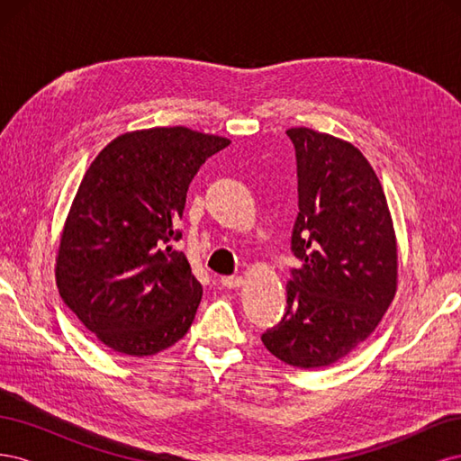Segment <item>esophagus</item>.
Returning a JSON list of instances; mask_svg holds the SVG:
<instances>
[{
    "mask_svg": "<svg viewBox=\"0 0 461 461\" xmlns=\"http://www.w3.org/2000/svg\"><path fill=\"white\" fill-rule=\"evenodd\" d=\"M221 285L225 288H239L244 285L242 276H221Z\"/></svg>",
    "mask_w": 461,
    "mask_h": 461,
    "instance_id": "obj_1",
    "label": "esophagus"
}]
</instances>
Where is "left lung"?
I'll list each match as a JSON object with an SVG mask.
<instances>
[{"mask_svg":"<svg viewBox=\"0 0 461 461\" xmlns=\"http://www.w3.org/2000/svg\"><path fill=\"white\" fill-rule=\"evenodd\" d=\"M298 165L286 310L261 334L267 350L300 369L350 354L381 323L396 294L393 219L373 167L356 146L305 127L288 129Z\"/></svg>","mask_w":461,"mask_h":461,"instance_id":"1","label":"left lung"}]
</instances>
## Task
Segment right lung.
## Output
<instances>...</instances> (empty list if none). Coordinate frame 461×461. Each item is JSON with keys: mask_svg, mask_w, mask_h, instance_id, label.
<instances>
[{"mask_svg": "<svg viewBox=\"0 0 461 461\" xmlns=\"http://www.w3.org/2000/svg\"><path fill=\"white\" fill-rule=\"evenodd\" d=\"M230 140L186 127L121 134L88 167L68 212L55 278L97 340L144 357L188 332L202 285L173 242L183 239L194 175Z\"/></svg>", "mask_w": 461, "mask_h": 461, "instance_id": "obj_1", "label": "right lung"}]
</instances>
